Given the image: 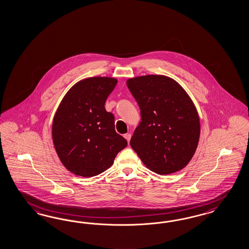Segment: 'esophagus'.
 <instances>
[{
  "mask_svg": "<svg viewBox=\"0 0 249 249\" xmlns=\"http://www.w3.org/2000/svg\"><path fill=\"white\" fill-rule=\"evenodd\" d=\"M124 137L127 140V142H130V139H131V135L130 134H125V135H124Z\"/></svg>",
  "mask_w": 249,
  "mask_h": 249,
  "instance_id": "esophagus-1",
  "label": "esophagus"
}]
</instances>
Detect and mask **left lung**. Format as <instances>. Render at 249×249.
I'll use <instances>...</instances> for the list:
<instances>
[{
    "mask_svg": "<svg viewBox=\"0 0 249 249\" xmlns=\"http://www.w3.org/2000/svg\"><path fill=\"white\" fill-rule=\"evenodd\" d=\"M141 110L130 144L143 164L158 175L183 169L198 144L199 115L192 100L174 79L149 74L128 79Z\"/></svg>",
    "mask_w": 249,
    "mask_h": 249,
    "instance_id": "8db88e82",
    "label": "left lung"
}]
</instances>
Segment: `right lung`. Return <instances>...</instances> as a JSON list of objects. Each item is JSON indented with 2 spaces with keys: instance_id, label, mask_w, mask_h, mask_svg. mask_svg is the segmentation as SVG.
<instances>
[{
  "instance_id": "1",
  "label": "right lung",
  "mask_w": 249,
  "mask_h": 249,
  "mask_svg": "<svg viewBox=\"0 0 249 249\" xmlns=\"http://www.w3.org/2000/svg\"><path fill=\"white\" fill-rule=\"evenodd\" d=\"M117 80H81L66 92L54 114L52 135L61 162L72 174L92 178L108 169L127 141L115 132L105 104Z\"/></svg>"
}]
</instances>
